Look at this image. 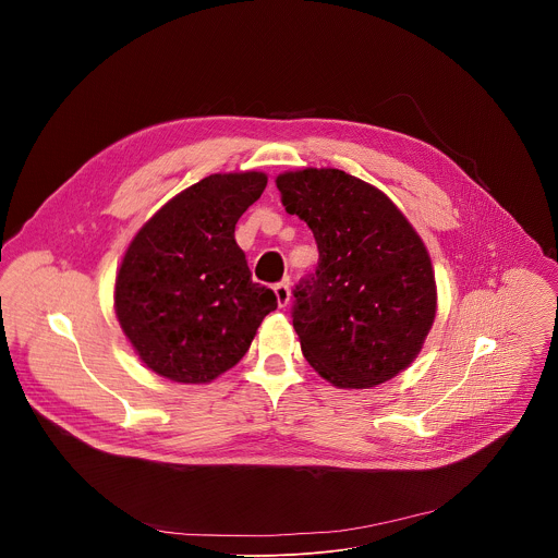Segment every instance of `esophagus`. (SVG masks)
<instances>
[{"mask_svg": "<svg viewBox=\"0 0 558 558\" xmlns=\"http://www.w3.org/2000/svg\"><path fill=\"white\" fill-rule=\"evenodd\" d=\"M274 293H276L278 306H287V304H289V298H291L289 282H280V284H276V287H274Z\"/></svg>", "mask_w": 558, "mask_h": 558, "instance_id": "obj_1", "label": "esophagus"}]
</instances>
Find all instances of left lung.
<instances>
[{
  "label": "left lung",
  "mask_w": 558,
  "mask_h": 558,
  "mask_svg": "<svg viewBox=\"0 0 558 558\" xmlns=\"http://www.w3.org/2000/svg\"><path fill=\"white\" fill-rule=\"evenodd\" d=\"M276 187L320 252L315 276L293 291L306 362L338 388H373L409 368L437 313L415 227L381 190L336 168L282 172Z\"/></svg>",
  "instance_id": "obj_1"
}]
</instances>
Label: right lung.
<instances>
[{
    "mask_svg": "<svg viewBox=\"0 0 558 558\" xmlns=\"http://www.w3.org/2000/svg\"><path fill=\"white\" fill-rule=\"evenodd\" d=\"M267 187L265 172L211 174L132 238L114 311L138 360L166 379L207 384L235 366L278 302L252 280L233 229Z\"/></svg>",
    "mask_w": 558,
    "mask_h": 558,
    "instance_id": "right-lung-1",
    "label": "right lung"
}]
</instances>
